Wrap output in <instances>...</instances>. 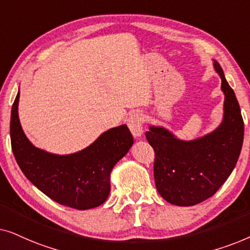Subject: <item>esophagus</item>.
Returning a JSON list of instances; mask_svg holds the SVG:
<instances>
[{"label":"esophagus","mask_w":250,"mask_h":250,"mask_svg":"<svg viewBox=\"0 0 250 250\" xmlns=\"http://www.w3.org/2000/svg\"><path fill=\"white\" fill-rule=\"evenodd\" d=\"M127 125L134 138H141L143 134V116L140 112H133L129 115Z\"/></svg>","instance_id":"34e87169"}]
</instances>
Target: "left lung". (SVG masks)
<instances>
[{"label": "left lung", "instance_id": "left-lung-1", "mask_svg": "<svg viewBox=\"0 0 250 250\" xmlns=\"http://www.w3.org/2000/svg\"><path fill=\"white\" fill-rule=\"evenodd\" d=\"M214 67L221 76L225 95L223 121L215 131L192 141L179 140L164 127L150 126L146 132L155 150L157 190L176 206H193L213 196L230 176L242 148L244 119L240 107L215 60Z\"/></svg>", "mask_w": 250, "mask_h": 250}]
</instances>
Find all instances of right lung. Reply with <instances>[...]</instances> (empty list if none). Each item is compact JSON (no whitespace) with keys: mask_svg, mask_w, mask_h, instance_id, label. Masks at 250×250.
<instances>
[{"mask_svg":"<svg viewBox=\"0 0 250 250\" xmlns=\"http://www.w3.org/2000/svg\"><path fill=\"white\" fill-rule=\"evenodd\" d=\"M19 92L11 109L12 152L25 176L56 203L75 209L100 206L110 192V173L133 145L126 125L102 133L87 148L71 155H53L34 146L18 116Z\"/></svg>","mask_w":250,"mask_h":250,"instance_id":"right-lung-1","label":"right lung"}]
</instances>
